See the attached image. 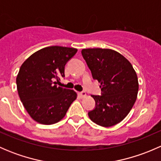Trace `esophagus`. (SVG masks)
Masks as SVG:
<instances>
[{"label":"esophagus","mask_w":161,"mask_h":161,"mask_svg":"<svg viewBox=\"0 0 161 161\" xmlns=\"http://www.w3.org/2000/svg\"><path fill=\"white\" fill-rule=\"evenodd\" d=\"M79 96L81 98H84V97H86V92H79Z\"/></svg>","instance_id":"34e87169"}]
</instances>
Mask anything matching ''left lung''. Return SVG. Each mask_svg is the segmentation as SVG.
Returning a JSON list of instances; mask_svg holds the SVG:
<instances>
[{"label": "left lung", "mask_w": 161, "mask_h": 161, "mask_svg": "<svg viewBox=\"0 0 161 161\" xmlns=\"http://www.w3.org/2000/svg\"><path fill=\"white\" fill-rule=\"evenodd\" d=\"M82 54L102 91V96L92 95L96 108L89 112V117L98 125H115L129 114L137 98L136 71L123 55L114 50L88 48L82 50Z\"/></svg>", "instance_id": "left-lung-1"}]
</instances>
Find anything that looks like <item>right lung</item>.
<instances>
[{
  "label": "right lung",
  "instance_id": "1",
  "mask_svg": "<svg viewBox=\"0 0 161 161\" xmlns=\"http://www.w3.org/2000/svg\"><path fill=\"white\" fill-rule=\"evenodd\" d=\"M77 50L47 47L32 53L21 66L16 78L18 92L24 108L36 122H58L77 98L74 90L58 86L54 82L64 77V66Z\"/></svg>",
  "mask_w": 161,
  "mask_h": 161
}]
</instances>
